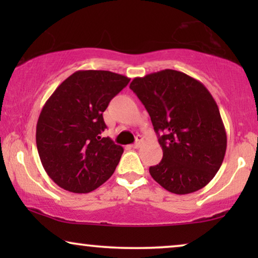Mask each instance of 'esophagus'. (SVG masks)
<instances>
[{
  "label": "esophagus",
  "mask_w": 258,
  "mask_h": 258,
  "mask_svg": "<svg viewBox=\"0 0 258 258\" xmlns=\"http://www.w3.org/2000/svg\"><path fill=\"white\" fill-rule=\"evenodd\" d=\"M142 143H143V137L139 135V136H137L136 142L134 143V144H132V147L134 148V149H137V148H140L141 146H142Z\"/></svg>",
  "instance_id": "obj_1"
}]
</instances>
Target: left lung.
<instances>
[{
	"label": "left lung",
	"instance_id": "obj_1",
	"mask_svg": "<svg viewBox=\"0 0 258 258\" xmlns=\"http://www.w3.org/2000/svg\"><path fill=\"white\" fill-rule=\"evenodd\" d=\"M130 89L149 112L163 150L162 161L149 168L151 177L177 195L206 186L227 150V133L209 90L172 69L135 77Z\"/></svg>",
	"mask_w": 258,
	"mask_h": 258
}]
</instances>
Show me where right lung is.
<instances>
[{
  "label": "right lung",
  "mask_w": 258,
  "mask_h": 258,
  "mask_svg": "<svg viewBox=\"0 0 258 258\" xmlns=\"http://www.w3.org/2000/svg\"><path fill=\"white\" fill-rule=\"evenodd\" d=\"M130 79L107 70H79L42 108L36 146L49 177L62 189L87 194L114 174L123 148L109 137L103 112Z\"/></svg>",
  "instance_id": "obj_1"
}]
</instances>
